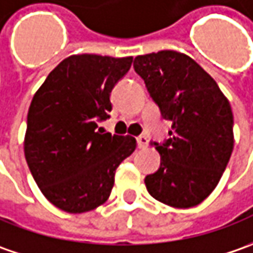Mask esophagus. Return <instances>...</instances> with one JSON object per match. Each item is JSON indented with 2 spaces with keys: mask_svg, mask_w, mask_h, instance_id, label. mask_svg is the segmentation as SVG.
Returning <instances> with one entry per match:
<instances>
[{
  "mask_svg": "<svg viewBox=\"0 0 253 253\" xmlns=\"http://www.w3.org/2000/svg\"><path fill=\"white\" fill-rule=\"evenodd\" d=\"M137 145H138V148H145V147L148 145L147 137H145V135H138V137H137Z\"/></svg>",
  "mask_w": 253,
  "mask_h": 253,
  "instance_id": "34e87169",
  "label": "esophagus"
}]
</instances>
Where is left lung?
I'll return each mask as SVG.
<instances>
[{"mask_svg":"<svg viewBox=\"0 0 253 253\" xmlns=\"http://www.w3.org/2000/svg\"><path fill=\"white\" fill-rule=\"evenodd\" d=\"M134 70L162 118L172 122L170 138L154 143L161 165L144 182L164 205H200L220 182L234 148V116L217 83L193 58L175 50L137 56Z\"/></svg>","mask_w":253,"mask_h":253,"instance_id":"1","label":"left lung"}]
</instances>
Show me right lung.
I'll list each match as a JSON object with an SVG mask.
<instances>
[{
  "label": "right lung",
  "mask_w": 253,
  "mask_h": 253,
  "mask_svg": "<svg viewBox=\"0 0 253 253\" xmlns=\"http://www.w3.org/2000/svg\"><path fill=\"white\" fill-rule=\"evenodd\" d=\"M133 57L74 54L47 75L32 99L23 141L32 176L51 205L91 211L110 196L115 172L135 150L130 135L103 133L110 92Z\"/></svg>",
  "instance_id": "right-lung-1"
}]
</instances>
